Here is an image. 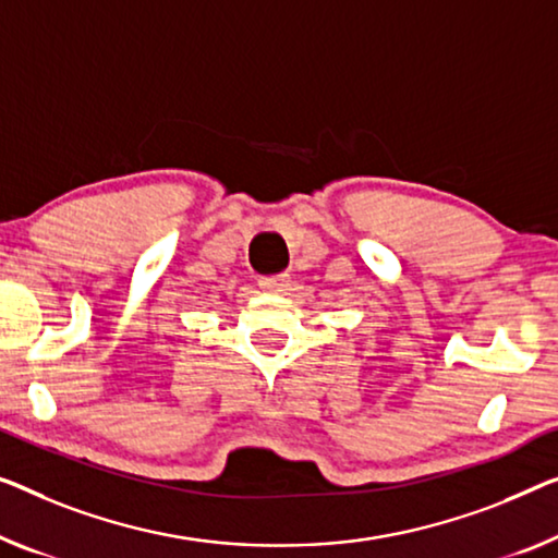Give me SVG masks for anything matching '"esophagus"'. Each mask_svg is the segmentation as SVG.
I'll use <instances>...</instances> for the list:
<instances>
[{
  "label": "esophagus",
  "mask_w": 558,
  "mask_h": 558,
  "mask_svg": "<svg viewBox=\"0 0 558 558\" xmlns=\"http://www.w3.org/2000/svg\"><path fill=\"white\" fill-rule=\"evenodd\" d=\"M290 286V278L286 272H280V276H265L260 278V288L268 290V293H286Z\"/></svg>",
  "instance_id": "34e87169"
}]
</instances>
